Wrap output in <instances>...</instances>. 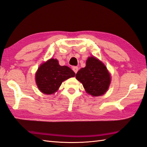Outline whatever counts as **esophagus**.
Instances as JSON below:
<instances>
[{
    "label": "esophagus",
    "mask_w": 147,
    "mask_h": 147,
    "mask_svg": "<svg viewBox=\"0 0 147 147\" xmlns=\"http://www.w3.org/2000/svg\"><path fill=\"white\" fill-rule=\"evenodd\" d=\"M72 70H74V71L75 73H77V71H78V67H76V66H75V67H72Z\"/></svg>",
    "instance_id": "obj_1"
}]
</instances>
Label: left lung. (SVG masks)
I'll return each instance as SVG.
<instances>
[{
  "label": "left lung",
  "mask_w": 147,
  "mask_h": 147,
  "mask_svg": "<svg viewBox=\"0 0 147 147\" xmlns=\"http://www.w3.org/2000/svg\"><path fill=\"white\" fill-rule=\"evenodd\" d=\"M77 79L83 85L86 92L92 96H100L108 90L110 76L106 67L94 57H89L86 66L77 71Z\"/></svg>",
  "instance_id": "obj_1"
}]
</instances>
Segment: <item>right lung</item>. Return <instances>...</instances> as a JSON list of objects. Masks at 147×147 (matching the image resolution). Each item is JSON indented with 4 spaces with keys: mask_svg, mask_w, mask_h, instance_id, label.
<instances>
[{
    "mask_svg": "<svg viewBox=\"0 0 147 147\" xmlns=\"http://www.w3.org/2000/svg\"><path fill=\"white\" fill-rule=\"evenodd\" d=\"M76 76L67 66H60L58 60L51 59L38 68L35 80L39 90L45 94H52L61 85L62 82Z\"/></svg>",
    "mask_w": 147,
    "mask_h": 147,
    "instance_id": "add662e5",
    "label": "right lung"
}]
</instances>
